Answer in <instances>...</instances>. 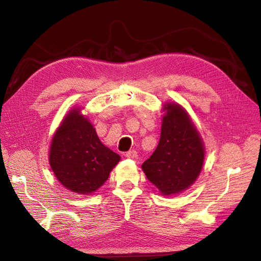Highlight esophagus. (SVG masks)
<instances>
[{
    "label": "esophagus",
    "instance_id": "34e87169",
    "mask_svg": "<svg viewBox=\"0 0 261 261\" xmlns=\"http://www.w3.org/2000/svg\"><path fill=\"white\" fill-rule=\"evenodd\" d=\"M125 156L128 158V159H135V158H137L136 150H129V151L125 153Z\"/></svg>",
    "mask_w": 261,
    "mask_h": 261
}]
</instances>
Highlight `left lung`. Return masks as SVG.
<instances>
[{"instance_id": "obj_1", "label": "left lung", "mask_w": 261, "mask_h": 261, "mask_svg": "<svg viewBox=\"0 0 261 261\" xmlns=\"http://www.w3.org/2000/svg\"><path fill=\"white\" fill-rule=\"evenodd\" d=\"M164 110L159 144L141 168L162 195L169 196L185 191L198 177L204 150L184 110L174 103L165 105Z\"/></svg>"}]
</instances>
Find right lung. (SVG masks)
Listing matches in <instances>:
<instances>
[{
  "instance_id": "right-lung-1",
  "label": "right lung",
  "mask_w": 261,
  "mask_h": 261,
  "mask_svg": "<svg viewBox=\"0 0 261 261\" xmlns=\"http://www.w3.org/2000/svg\"><path fill=\"white\" fill-rule=\"evenodd\" d=\"M120 155L101 143L80 110H72L55 133L50 165L63 186L78 194H91L105 184Z\"/></svg>"
}]
</instances>
